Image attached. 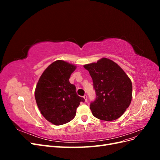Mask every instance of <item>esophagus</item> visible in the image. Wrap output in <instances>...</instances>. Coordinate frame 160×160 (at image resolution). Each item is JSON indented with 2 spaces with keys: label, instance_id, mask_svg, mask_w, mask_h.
Listing matches in <instances>:
<instances>
[{
  "label": "esophagus",
  "instance_id": "obj_1",
  "mask_svg": "<svg viewBox=\"0 0 160 160\" xmlns=\"http://www.w3.org/2000/svg\"><path fill=\"white\" fill-rule=\"evenodd\" d=\"M83 98L85 99V101L86 102V101H88V95H85L83 96Z\"/></svg>",
  "mask_w": 160,
  "mask_h": 160
}]
</instances>
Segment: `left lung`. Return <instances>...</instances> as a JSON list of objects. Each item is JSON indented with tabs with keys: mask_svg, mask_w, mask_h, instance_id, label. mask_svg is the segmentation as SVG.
<instances>
[{
	"mask_svg": "<svg viewBox=\"0 0 160 160\" xmlns=\"http://www.w3.org/2000/svg\"><path fill=\"white\" fill-rule=\"evenodd\" d=\"M93 79L95 99L90 103L94 117L113 121L128 108L132 98V83L124 71L115 62L102 58L84 65Z\"/></svg>",
	"mask_w": 160,
	"mask_h": 160,
	"instance_id": "left-lung-1",
	"label": "left lung"
}]
</instances>
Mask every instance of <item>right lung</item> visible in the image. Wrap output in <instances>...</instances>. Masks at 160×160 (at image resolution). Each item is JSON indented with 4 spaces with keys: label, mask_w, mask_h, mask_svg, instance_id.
<instances>
[{
    "label": "right lung",
    "mask_w": 160,
    "mask_h": 160,
    "mask_svg": "<svg viewBox=\"0 0 160 160\" xmlns=\"http://www.w3.org/2000/svg\"><path fill=\"white\" fill-rule=\"evenodd\" d=\"M76 66L64 61L53 62L42 72L35 89V99L41 114L51 123L60 125L75 117L85 99L77 94L69 78Z\"/></svg>",
    "instance_id": "1"
}]
</instances>
